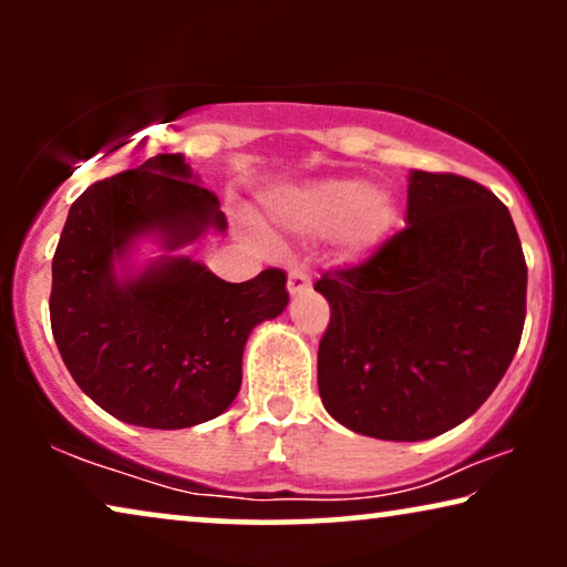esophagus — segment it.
I'll return each mask as SVG.
<instances>
[{
    "instance_id": "obj_1",
    "label": "esophagus",
    "mask_w": 567,
    "mask_h": 567,
    "mask_svg": "<svg viewBox=\"0 0 567 567\" xmlns=\"http://www.w3.org/2000/svg\"><path fill=\"white\" fill-rule=\"evenodd\" d=\"M286 286H289V293H301L305 289H309V274L305 266H293L289 270V281H286Z\"/></svg>"
}]
</instances>
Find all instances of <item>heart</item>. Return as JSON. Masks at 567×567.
<instances>
[{
	"label": "heart",
	"mask_w": 567,
	"mask_h": 567,
	"mask_svg": "<svg viewBox=\"0 0 567 567\" xmlns=\"http://www.w3.org/2000/svg\"><path fill=\"white\" fill-rule=\"evenodd\" d=\"M278 214L307 235H336L346 252L382 243L398 221V206L384 188H367L355 177L309 183L281 198Z\"/></svg>",
	"instance_id": "heart-1"
}]
</instances>
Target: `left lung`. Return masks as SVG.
I'll return each mask as SVG.
<instances>
[{
    "label": "left lung",
    "instance_id": "obj_1",
    "mask_svg": "<svg viewBox=\"0 0 567 567\" xmlns=\"http://www.w3.org/2000/svg\"><path fill=\"white\" fill-rule=\"evenodd\" d=\"M408 227L359 266L324 270L330 305L317 384L346 429L441 436L511 367L526 317V260L508 208L454 173H410Z\"/></svg>",
    "mask_w": 567,
    "mask_h": 567
}]
</instances>
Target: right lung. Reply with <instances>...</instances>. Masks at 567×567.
<instances>
[{
  "label": "right lung",
  "instance_id": "add662e5",
  "mask_svg": "<svg viewBox=\"0 0 567 567\" xmlns=\"http://www.w3.org/2000/svg\"><path fill=\"white\" fill-rule=\"evenodd\" d=\"M208 227L227 219L183 154L92 183L69 208L51 266L53 340L80 390L123 423L173 431L221 415L243 384L247 336L289 305L278 268L227 284L190 258H159L115 276L136 237L177 250Z\"/></svg>",
  "mask_w": 567,
  "mask_h": 567
}]
</instances>
